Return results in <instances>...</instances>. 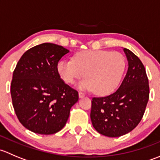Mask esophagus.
I'll use <instances>...</instances> for the list:
<instances>
[{"label": "esophagus", "mask_w": 160, "mask_h": 160, "mask_svg": "<svg viewBox=\"0 0 160 160\" xmlns=\"http://www.w3.org/2000/svg\"><path fill=\"white\" fill-rule=\"evenodd\" d=\"M85 96V94L83 93H82V92H79V97H80V98H83V97Z\"/></svg>", "instance_id": "1"}]
</instances>
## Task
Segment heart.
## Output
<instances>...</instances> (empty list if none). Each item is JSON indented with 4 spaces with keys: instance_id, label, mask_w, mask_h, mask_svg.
Returning <instances> with one entry per match:
<instances>
[{
    "instance_id": "1",
    "label": "heart",
    "mask_w": 160,
    "mask_h": 160,
    "mask_svg": "<svg viewBox=\"0 0 160 160\" xmlns=\"http://www.w3.org/2000/svg\"><path fill=\"white\" fill-rule=\"evenodd\" d=\"M126 67L122 54L107 50H85L76 53L73 59H62L57 64L60 78L72 84L83 77H87L79 83V88L95 90L100 95L114 91L118 86Z\"/></svg>"
}]
</instances>
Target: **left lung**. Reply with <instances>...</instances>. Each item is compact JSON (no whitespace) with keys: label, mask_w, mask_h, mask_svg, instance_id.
Returning a JSON list of instances; mask_svg holds the SVG:
<instances>
[{"label":"left lung","mask_w":160,"mask_h":160,"mask_svg":"<svg viewBox=\"0 0 160 160\" xmlns=\"http://www.w3.org/2000/svg\"><path fill=\"white\" fill-rule=\"evenodd\" d=\"M128 62L127 73L112 94L92 98L90 119L100 134L119 137L132 131L142 120L149 98V80L139 58L124 49Z\"/></svg>","instance_id":"left-lung-1"}]
</instances>
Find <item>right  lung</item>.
I'll use <instances>...</instances> for the list:
<instances>
[{
    "instance_id": "obj_1",
    "label": "right lung",
    "mask_w": 160,
    "mask_h": 160,
    "mask_svg": "<svg viewBox=\"0 0 160 160\" xmlns=\"http://www.w3.org/2000/svg\"><path fill=\"white\" fill-rule=\"evenodd\" d=\"M68 52L53 43L38 45L22 55L13 72V107L21 124L35 133L52 135L60 131L78 101V92L57 72L58 62Z\"/></svg>"
}]
</instances>
